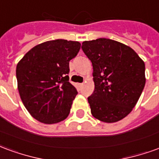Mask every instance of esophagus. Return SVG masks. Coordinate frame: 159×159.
Wrapping results in <instances>:
<instances>
[{
    "mask_svg": "<svg viewBox=\"0 0 159 159\" xmlns=\"http://www.w3.org/2000/svg\"><path fill=\"white\" fill-rule=\"evenodd\" d=\"M83 85V83H78V86L79 87H82Z\"/></svg>",
    "mask_w": 159,
    "mask_h": 159,
    "instance_id": "obj_1",
    "label": "esophagus"
}]
</instances>
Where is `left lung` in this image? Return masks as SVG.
Wrapping results in <instances>:
<instances>
[{
    "label": "left lung",
    "mask_w": 159,
    "mask_h": 159,
    "mask_svg": "<svg viewBox=\"0 0 159 159\" xmlns=\"http://www.w3.org/2000/svg\"><path fill=\"white\" fill-rule=\"evenodd\" d=\"M93 66L94 91L88 98L91 113L105 123L123 119L143 91L145 63L130 47L107 38L83 42Z\"/></svg>",
    "instance_id": "left-lung-1"
}]
</instances>
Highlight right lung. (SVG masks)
Instances as JSON below:
<instances>
[{
  "label": "right lung",
  "mask_w": 159,
  "mask_h": 159,
  "mask_svg": "<svg viewBox=\"0 0 159 159\" xmlns=\"http://www.w3.org/2000/svg\"><path fill=\"white\" fill-rule=\"evenodd\" d=\"M80 48L78 42L48 41L30 49L18 63L20 98L30 114L41 123H57L68 117L77 94L69 82V62Z\"/></svg>",
  "instance_id": "1"
}]
</instances>
